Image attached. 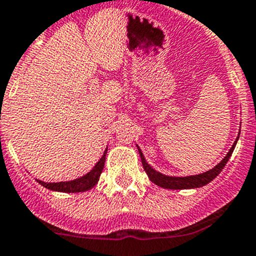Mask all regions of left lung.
Segmentation results:
<instances>
[{
  "label": "left lung",
  "instance_id": "obj_1",
  "mask_svg": "<svg viewBox=\"0 0 256 256\" xmlns=\"http://www.w3.org/2000/svg\"><path fill=\"white\" fill-rule=\"evenodd\" d=\"M240 132L237 139L234 140L233 146H230V150H228V153L226 154L223 160H222L216 166H214L210 170L202 172V174L197 175H190V176H170V175H165L162 172H158L157 170L152 168V166L146 162V157H144L142 150L138 146V150H139V154H140L142 164H143V168L146 170V175L150 179V182L156 184V186H161V188H166V190H193V188H201V186H206V184L210 183L211 180H214L218 175L220 174L222 170L224 168V166L226 165L228 160L230 158L233 150H234V146L238 142Z\"/></svg>",
  "mask_w": 256,
  "mask_h": 256
}]
</instances>
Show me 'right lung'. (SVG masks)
Here are the masks:
<instances>
[{"label":"right lung","mask_w":256,"mask_h":256,"mask_svg":"<svg viewBox=\"0 0 256 256\" xmlns=\"http://www.w3.org/2000/svg\"><path fill=\"white\" fill-rule=\"evenodd\" d=\"M106 150H108V146L104 150L103 156L100 157V160L96 162V165L88 171V174L82 175V176L77 178V179H73L70 182H58V183H48V182H42L36 179L37 183L41 184L42 186H45L48 190H54V192H64V193H78V192H86V190L94 188L95 186L99 182V178H100L102 171L104 168V164H106Z\"/></svg>","instance_id":"obj_1"}]
</instances>
